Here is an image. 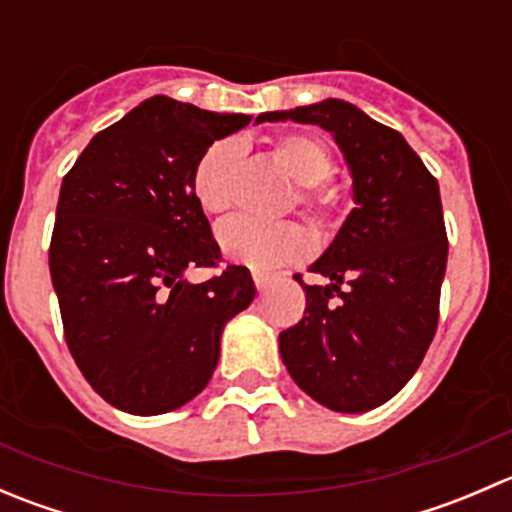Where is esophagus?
<instances>
[{"instance_id": "obj_1", "label": "esophagus", "mask_w": 512, "mask_h": 512, "mask_svg": "<svg viewBox=\"0 0 512 512\" xmlns=\"http://www.w3.org/2000/svg\"><path fill=\"white\" fill-rule=\"evenodd\" d=\"M252 280H255V287L260 289V292H265L267 287H270V282H272V277L270 275H265V272H252Z\"/></svg>"}]
</instances>
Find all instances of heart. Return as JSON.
Instances as JSON below:
<instances>
[{"mask_svg": "<svg viewBox=\"0 0 512 512\" xmlns=\"http://www.w3.org/2000/svg\"><path fill=\"white\" fill-rule=\"evenodd\" d=\"M272 156L294 178L297 203L317 225H332L339 210L337 188L327 183L334 173L329 148L307 133H289L272 143ZM237 163V146L230 141L213 143L200 156L193 170V195L205 213H223L232 200V170ZM218 245L230 260L245 262L255 270L289 265L309 252V235L294 220L262 223L247 215H232L218 227Z\"/></svg>", "mask_w": 512, "mask_h": 512, "instance_id": "1", "label": "heart"}]
</instances>
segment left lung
I'll list each match as a JSON object with an SVG mask.
<instances>
[{
    "label": "left lung",
    "instance_id": "left-lung-1",
    "mask_svg": "<svg viewBox=\"0 0 512 512\" xmlns=\"http://www.w3.org/2000/svg\"><path fill=\"white\" fill-rule=\"evenodd\" d=\"M257 118L322 126L352 170L356 208L309 267L327 285L297 277L307 307L280 354L314 401L371 411L404 389L436 334L448 260L438 180L399 131L339 98Z\"/></svg>",
    "mask_w": 512,
    "mask_h": 512
}]
</instances>
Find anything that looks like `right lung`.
Returning a JSON list of instances; mask_svg holds the SVG:
<instances>
[{
    "mask_svg": "<svg viewBox=\"0 0 512 512\" xmlns=\"http://www.w3.org/2000/svg\"><path fill=\"white\" fill-rule=\"evenodd\" d=\"M250 121L153 96L96 133L64 175L49 247L64 337L96 394L126 414L195 399L223 327L255 299L240 265L185 280L188 267L220 262L193 195L195 163Z\"/></svg>",
    "mask_w": 512,
    "mask_h": 512,
    "instance_id": "right-lung-1",
    "label": "right lung"
}]
</instances>
